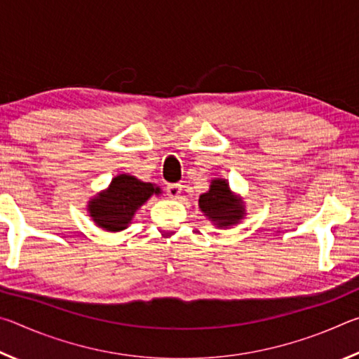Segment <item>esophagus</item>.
<instances>
[{
  "label": "esophagus",
  "mask_w": 359,
  "mask_h": 359,
  "mask_svg": "<svg viewBox=\"0 0 359 359\" xmlns=\"http://www.w3.org/2000/svg\"><path fill=\"white\" fill-rule=\"evenodd\" d=\"M166 193H168V196L172 198V199L179 198L180 193H182V185L180 184H169L166 187Z\"/></svg>",
  "instance_id": "obj_1"
}]
</instances>
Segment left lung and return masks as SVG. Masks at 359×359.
<instances>
[{
    "label": "left lung",
    "instance_id": "1",
    "mask_svg": "<svg viewBox=\"0 0 359 359\" xmlns=\"http://www.w3.org/2000/svg\"><path fill=\"white\" fill-rule=\"evenodd\" d=\"M199 208L218 226H231L244 215V205L233 198L224 180H214L208 193L199 198Z\"/></svg>",
    "mask_w": 359,
    "mask_h": 359
}]
</instances>
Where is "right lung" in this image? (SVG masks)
Here are the masks:
<instances>
[{
  "instance_id": "add662e5",
  "label": "right lung",
  "mask_w": 359,
  "mask_h": 359,
  "mask_svg": "<svg viewBox=\"0 0 359 359\" xmlns=\"http://www.w3.org/2000/svg\"><path fill=\"white\" fill-rule=\"evenodd\" d=\"M154 193H160V188L154 184H145L128 174L117 175L104 193L90 201V215L101 228L121 231Z\"/></svg>"
}]
</instances>
